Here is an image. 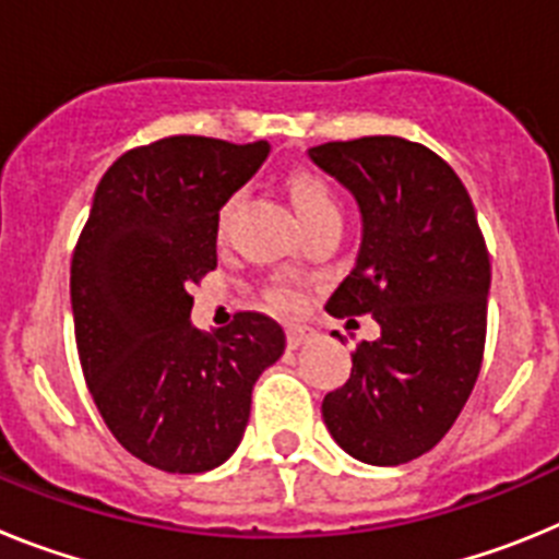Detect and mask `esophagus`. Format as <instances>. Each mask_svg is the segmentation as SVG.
Here are the masks:
<instances>
[{"mask_svg": "<svg viewBox=\"0 0 559 559\" xmlns=\"http://www.w3.org/2000/svg\"><path fill=\"white\" fill-rule=\"evenodd\" d=\"M310 330L308 328H296V324H290L288 330H285V341H288V349H299L302 344H308L310 341Z\"/></svg>", "mask_w": 559, "mask_h": 559, "instance_id": "obj_1", "label": "esophagus"}]
</instances>
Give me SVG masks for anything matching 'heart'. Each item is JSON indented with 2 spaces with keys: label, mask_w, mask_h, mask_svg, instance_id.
<instances>
[{
  "label": "heart",
  "mask_w": 559,
  "mask_h": 559,
  "mask_svg": "<svg viewBox=\"0 0 559 559\" xmlns=\"http://www.w3.org/2000/svg\"><path fill=\"white\" fill-rule=\"evenodd\" d=\"M288 192L305 226L324 218V215H338V204H335L333 190H330L328 181H324L322 176H316V173H308V170L294 173V176L288 179ZM235 204L237 199H229L224 206H221V215H218L221 235H224L226 224H229V215L235 212ZM265 299H269V305H274L276 310H294L296 305H299V296H296V290L288 288V285H271V288L265 290Z\"/></svg>",
  "instance_id": "b5f03b06"
}]
</instances>
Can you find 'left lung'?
I'll return each instance as SVG.
<instances>
[{"label": "left lung", "mask_w": 559, "mask_h": 559, "mask_svg": "<svg viewBox=\"0 0 559 559\" xmlns=\"http://www.w3.org/2000/svg\"><path fill=\"white\" fill-rule=\"evenodd\" d=\"M355 195L364 240L328 313L374 316L353 372L322 403L328 431L367 464H406L451 431L476 386L487 338L490 254L453 167L400 136L310 147Z\"/></svg>", "instance_id": "obj_1"}]
</instances>
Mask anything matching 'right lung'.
<instances>
[{
  "label": "right lung",
  "instance_id": "obj_1",
  "mask_svg": "<svg viewBox=\"0 0 559 559\" xmlns=\"http://www.w3.org/2000/svg\"><path fill=\"white\" fill-rule=\"evenodd\" d=\"M269 156V142L165 136L131 147L100 179L72 254L83 378L108 431L165 473H204L243 439L257 378L285 349L263 313L215 335L190 324L218 265V215Z\"/></svg>",
  "mask_w": 559,
  "mask_h": 559
}]
</instances>
